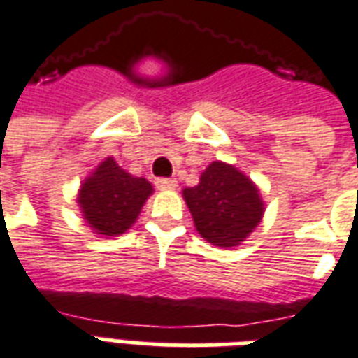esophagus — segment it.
Returning a JSON list of instances; mask_svg holds the SVG:
<instances>
[{
	"instance_id": "34e87169",
	"label": "esophagus",
	"mask_w": 358,
	"mask_h": 358,
	"mask_svg": "<svg viewBox=\"0 0 358 358\" xmlns=\"http://www.w3.org/2000/svg\"><path fill=\"white\" fill-rule=\"evenodd\" d=\"M155 186L159 187V189H176L178 182L174 178H157Z\"/></svg>"
}]
</instances>
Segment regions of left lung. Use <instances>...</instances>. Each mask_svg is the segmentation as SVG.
<instances>
[{
	"instance_id": "1",
	"label": "left lung",
	"mask_w": 358,
	"mask_h": 358,
	"mask_svg": "<svg viewBox=\"0 0 358 358\" xmlns=\"http://www.w3.org/2000/svg\"><path fill=\"white\" fill-rule=\"evenodd\" d=\"M184 199L197 232L218 248L240 245L264 213L255 184L220 161L207 166L197 186L184 189Z\"/></svg>"
}]
</instances>
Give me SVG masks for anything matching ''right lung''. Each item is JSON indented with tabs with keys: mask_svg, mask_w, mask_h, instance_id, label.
Here are the masks:
<instances>
[{
	"mask_svg": "<svg viewBox=\"0 0 358 358\" xmlns=\"http://www.w3.org/2000/svg\"><path fill=\"white\" fill-rule=\"evenodd\" d=\"M151 192L148 180L134 178L109 157L82 184L78 203L95 232L118 236L134 224Z\"/></svg>",
	"mask_w": 358,
	"mask_h": 358,
	"instance_id": "obj_1",
	"label": "right lung"
}]
</instances>
